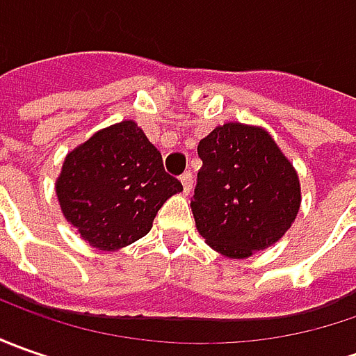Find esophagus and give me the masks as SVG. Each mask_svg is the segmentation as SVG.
Masks as SVG:
<instances>
[{"instance_id": "1", "label": "esophagus", "mask_w": 356, "mask_h": 356, "mask_svg": "<svg viewBox=\"0 0 356 356\" xmlns=\"http://www.w3.org/2000/svg\"><path fill=\"white\" fill-rule=\"evenodd\" d=\"M180 182H182V186H184V194H190V190H192V186H194L192 172H184V174L180 176Z\"/></svg>"}]
</instances>
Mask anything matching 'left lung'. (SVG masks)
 <instances>
[{
  "mask_svg": "<svg viewBox=\"0 0 356 356\" xmlns=\"http://www.w3.org/2000/svg\"><path fill=\"white\" fill-rule=\"evenodd\" d=\"M192 198L200 236L213 252L245 259L280 241L301 208L299 174L261 127L226 122L198 144Z\"/></svg>",
  "mask_w": 356,
  "mask_h": 356,
  "instance_id": "obj_1",
  "label": "left lung"
}]
</instances>
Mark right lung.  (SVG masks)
<instances>
[{"mask_svg":"<svg viewBox=\"0 0 356 356\" xmlns=\"http://www.w3.org/2000/svg\"><path fill=\"white\" fill-rule=\"evenodd\" d=\"M55 192L65 220L92 248L115 252L146 236L166 200L182 192L134 120L97 130L65 160Z\"/></svg>","mask_w":356,"mask_h":356,"instance_id":"1","label":"right lung"}]
</instances>
